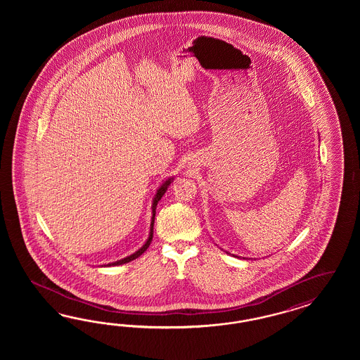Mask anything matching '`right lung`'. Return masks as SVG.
<instances>
[{"label":"right lung","instance_id":"right-lung-1","mask_svg":"<svg viewBox=\"0 0 360 360\" xmlns=\"http://www.w3.org/2000/svg\"><path fill=\"white\" fill-rule=\"evenodd\" d=\"M172 181H173V178H169L167 181H165L162 186L157 190V194L154 196V199H153V206H152V223H150V232H149V238L146 240V243L142 245L141 248L137 252H134L133 255L131 256H128V257H125V259H122V260H119V262H110L108 264V266H113V265H121V264H125V262H131V260H134V259H137V257H140L143 252L148 250V247L150 245V243H152L153 239V226H154V217H155V208H157V203L160 202V199L164 196L165 193H166V190H167V187L170 186L172 184Z\"/></svg>","mask_w":360,"mask_h":360}]
</instances>
